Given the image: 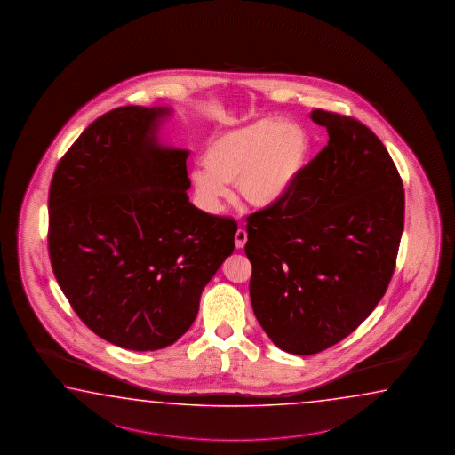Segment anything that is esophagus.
<instances>
[{
	"instance_id": "1",
	"label": "esophagus",
	"mask_w": 455,
	"mask_h": 455,
	"mask_svg": "<svg viewBox=\"0 0 455 455\" xmlns=\"http://www.w3.org/2000/svg\"><path fill=\"white\" fill-rule=\"evenodd\" d=\"M247 243V231L245 229H237L235 232V247L243 249Z\"/></svg>"
}]
</instances>
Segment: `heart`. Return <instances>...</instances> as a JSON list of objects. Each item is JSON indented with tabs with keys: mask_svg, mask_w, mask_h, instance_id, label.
<instances>
[{
	"mask_svg": "<svg viewBox=\"0 0 455 455\" xmlns=\"http://www.w3.org/2000/svg\"><path fill=\"white\" fill-rule=\"evenodd\" d=\"M310 153V137L302 125L267 117L214 137L202 153V168L190 180L205 210L220 212L228 186L255 208L279 204L302 174Z\"/></svg>",
	"mask_w": 455,
	"mask_h": 455,
	"instance_id": "1",
	"label": "heart"
}]
</instances>
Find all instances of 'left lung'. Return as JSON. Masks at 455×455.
<instances>
[{
	"mask_svg": "<svg viewBox=\"0 0 455 455\" xmlns=\"http://www.w3.org/2000/svg\"><path fill=\"white\" fill-rule=\"evenodd\" d=\"M330 140L291 192L247 216L250 300L267 338L313 355L355 331L391 283L403 231L402 179L354 117L310 113Z\"/></svg>",
	"mask_w": 455,
	"mask_h": 455,
	"instance_id": "1",
	"label": "left lung"
}]
</instances>
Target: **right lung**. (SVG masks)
Here are the masks:
<instances>
[{"instance_id":"obj_1","label":"right lung","mask_w":455,"mask_h":455,"mask_svg":"<svg viewBox=\"0 0 455 455\" xmlns=\"http://www.w3.org/2000/svg\"><path fill=\"white\" fill-rule=\"evenodd\" d=\"M170 115L121 107L100 116L58 163L48 196V251L66 299L97 336L137 352L192 326L237 231L188 202V152L158 140Z\"/></svg>"}]
</instances>
